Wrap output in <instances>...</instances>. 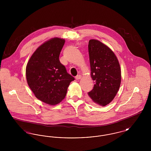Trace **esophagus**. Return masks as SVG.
<instances>
[{
	"mask_svg": "<svg viewBox=\"0 0 151 151\" xmlns=\"http://www.w3.org/2000/svg\"><path fill=\"white\" fill-rule=\"evenodd\" d=\"M81 78V75H77V76H76V80H79V79H80Z\"/></svg>",
	"mask_w": 151,
	"mask_h": 151,
	"instance_id": "1",
	"label": "esophagus"
}]
</instances>
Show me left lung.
<instances>
[{
    "label": "left lung",
    "mask_w": 151,
    "mask_h": 151,
    "mask_svg": "<svg viewBox=\"0 0 151 151\" xmlns=\"http://www.w3.org/2000/svg\"><path fill=\"white\" fill-rule=\"evenodd\" d=\"M88 51L91 76L94 83L88 94L93 104L104 106L114 99L121 83V70L114 52L107 45L90 40Z\"/></svg>",
    "instance_id": "1"
}]
</instances>
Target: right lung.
<instances>
[{"mask_svg":"<svg viewBox=\"0 0 151 151\" xmlns=\"http://www.w3.org/2000/svg\"><path fill=\"white\" fill-rule=\"evenodd\" d=\"M65 40L54 37L41 45L30 58L26 78L30 89L46 104L55 105L65 97L68 87L75 79L59 60Z\"/></svg>","mask_w":151,"mask_h":151,"instance_id":"right-lung-1","label":"right lung"}]
</instances>
